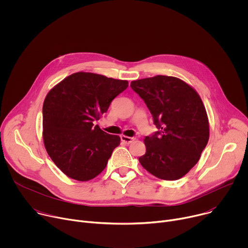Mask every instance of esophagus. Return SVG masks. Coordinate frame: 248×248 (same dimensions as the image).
Segmentation results:
<instances>
[{
    "mask_svg": "<svg viewBox=\"0 0 248 248\" xmlns=\"http://www.w3.org/2000/svg\"><path fill=\"white\" fill-rule=\"evenodd\" d=\"M121 139L124 143H126V144H130L132 141L135 140V137H129V136H125V135H122L121 136Z\"/></svg>",
    "mask_w": 248,
    "mask_h": 248,
    "instance_id": "1",
    "label": "esophagus"
}]
</instances>
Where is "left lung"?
Here are the masks:
<instances>
[{
  "label": "left lung",
  "instance_id": "8db88e82",
  "mask_svg": "<svg viewBox=\"0 0 248 248\" xmlns=\"http://www.w3.org/2000/svg\"><path fill=\"white\" fill-rule=\"evenodd\" d=\"M144 101L158 131L145 136L142 167L161 180L175 181L199 161L209 139L206 110L197 92L185 81L157 76L131 81Z\"/></svg>",
  "mask_w": 248,
  "mask_h": 248
}]
</instances>
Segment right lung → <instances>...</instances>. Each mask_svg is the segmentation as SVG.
Returning a JSON list of instances; mask_svg holds the SVG:
<instances>
[{
	"mask_svg": "<svg viewBox=\"0 0 248 248\" xmlns=\"http://www.w3.org/2000/svg\"><path fill=\"white\" fill-rule=\"evenodd\" d=\"M128 86L126 80L76 73L56 85L43 104V139L56 166L79 182L94 179L107 166L121 138L94 122Z\"/></svg>",
	"mask_w": 248,
	"mask_h": 248,
	"instance_id": "obj_1",
	"label": "right lung"
}]
</instances>
